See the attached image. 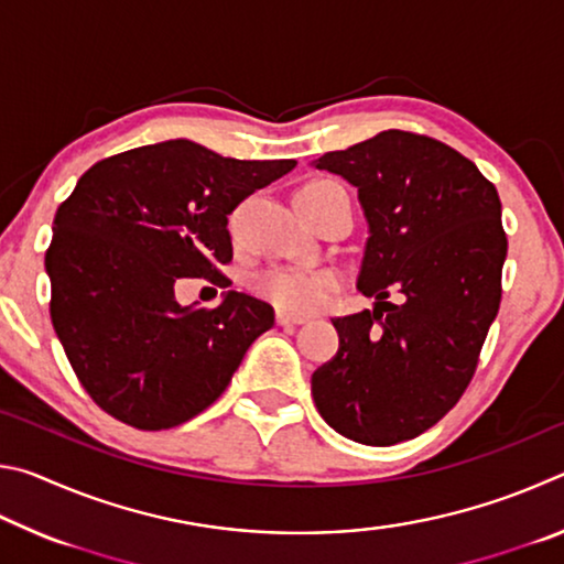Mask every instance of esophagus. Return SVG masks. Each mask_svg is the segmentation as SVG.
Here are the masks:
<instances>
[{
    "instance_id": "1",
    "label": "esophagus",
    "mask_w": 564,
    "mask_h": 564,
    "mask_svg": "<svg viewBox=\"0 0 564 564\" xmlns=\"http://www.w3.org/2000/svg\"><path fill=\"white\" fill-rule=\"evenodd\" d=\"M301 323H305L303 316H291V313H283L279 311L275 313V326H301Z\"/></svg>"
}]
</instances>
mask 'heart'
Returning a JSON list of instances; mask_svg holds the SVG:
<instances>
[{"label": "heart", "mask_w": 564, "mask_h": 564, "mask_svg": "<svg viewBox=\"0 0 564 564\" xmlns=\"http://www.w3.org/2000/svg\"><path fill=\"white\" fill-rule=\"evenodd\" d=\"M338 273L328 269L279 265L256 275L253 289L283 313H311L326 305L338 291Z\"/></svg>", "instance_id": "obj_1"}]
</instances>
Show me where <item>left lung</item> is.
<instances>
[{"label":"left lung","instance_id":"obj_1","mask_svg":"<svg viewBox=\"0 0 564 564\" xmlns=\"http://www.w3.org/2000/svg\"><path fill=\"white\" fill-rule=\"evenodd\" d=\"M313 166L358 188L368 238L356 285L376 299L373 311L333 321L338 352L313 373V400L348 441H410L460 400L498 316L508 256L498 188L455 149L398 129Z\"/></svg>","mask_w":564,"mask_h":564}]
</instances>
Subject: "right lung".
<instances>
[{"label":"right lung","instance_id":"1","mask_svg":"<svg viewBox=\"0 0 564 564\" xmlns=\"http://www.w3.org/2000/svg\"><path fill=\"white\" fill-rule=\"evenodd\" d=\"M293 159H226L188 139L94 164L59 206L46 251L52 323L101 410L139 431L202 413L231 383L273 308L228 291L216 308L181 305L178 279L221 281L228 214L289 174Z\"/></svg>","mask_w":564,"mask_h":564}]
</instances>
